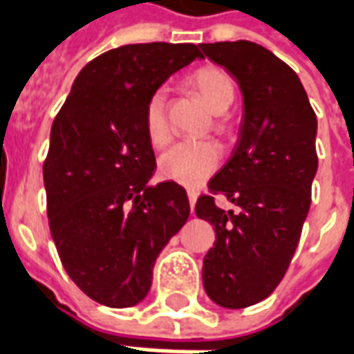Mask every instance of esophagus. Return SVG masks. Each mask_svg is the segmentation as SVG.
I'll return each mask as SVG.
<instances>
[{
    "instance_id": "34e87169",
    "label": "esophagus",
    "mask_w": 354,
    "mask_h": 354,
    "mask_svg": "<svg viewBox=\"0 0 354 354\" xmlns=\"http://www.w3.org/2000/svg\"><path fill=\"white\" fill-rule=\"evenodd\" d=\"M197 195H199V193L193 192V189H189V192H187V199H189V207H192V210H193V207H195V203H197Z\"/></svg>"
}]
</instances>
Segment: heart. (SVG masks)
I'll return each instance as SVG.
<instances>
[{
  "mask_svg": "<svg viewBox=\"0 0 354 354\" xmlns=\"http://www.w3.org/2000/svg\"><path fill=\"white\" fill-rule=\"evenodd\" d=\"M189 85L205 100L210 111L222 113L235 100V81L230 73L218 66H203L189 75ZM216 131H225L222 119L214 121ZM144 132L153 147H165L170 142V124L167 115V94L155 88L147 96L144 106ZM222 159V147L212 140L180 142L165 151L159 159V172L162 178L176 184L201 185L218 169Z\"/></svg>",
  "mask_w": 354,
  "mask_h": 354,
  "instance_id": "1",
  "label": "heart"
}]
</instances>
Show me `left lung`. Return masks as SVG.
<instances>
[{
    "instance_id": "obj_1",
    "label": "left lung",
    "mask_w": 354,
    "mask_h": 354,
    "mask_svg": "<svg viewBox=\"0 0 354 354\" xmlns=\"http://www.w3.org/2000/svg\"><path fill=\"white\" fill-rule=\"evenodd\" d=\"M241 85L245 117L231 159L208 182L195 214L214 225L203 284L214 304L243 309L279 286L301 237L317 174V115L296 72L252 41L203 43ZM223 194L235 211L215 207Z\"/></svg>"
}]
</instances>
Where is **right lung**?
I'll return each instance as SVG.
<instances>
[{
	"instance_id": "obj_1",
	"label": "right lung",
	"mask_w": 354,
	"mask_h": 354,
	"mask_svg": "<svg viewBox=\"0 0 354 354\" xmlns=\"http://www.w3.org/2000/svg\"><path fill=\"white\" fill-rule=\"evenodd\" d=\"M195 58L193 43H136L91 60L53 121L43 182L58 256L91 299L131 307L151 286L157 256L189 216L176 182L147 187L149 94Z\"/></svg>"
}]
</instances>
